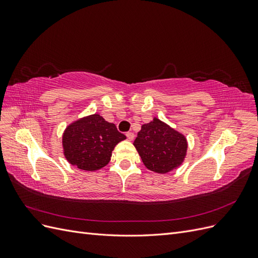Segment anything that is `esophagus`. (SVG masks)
Masks as SVG:
<instances>
[{"label":"esophagus","instance_id":"1","mask_svg":"<svg viewBox=\"0 0 258 258\" xmlns=\"http://www.w3.org/2000/svg\"><path fill=\"white\" fill-rule=\"evenodd\" d=\"M126 137H127V139L129 140V141H132V140L135 139V135L132 134V132H127V134H126Z\"/></svg>","mask_w":258,"mask_h":258}]
</instances>
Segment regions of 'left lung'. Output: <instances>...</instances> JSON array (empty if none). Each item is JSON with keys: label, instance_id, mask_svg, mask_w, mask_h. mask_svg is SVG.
<instances>
[{"label": "left lung", "instance_id": "obj_1", "mask_svg": "<svg viewBox=\"0 0 258 258\" xmlns=\"http://www.w3.org/2000/svg\"><path fill=\"white\" fill-rule=\"evenodd\" d=\"M144 166L156 173H168L182 165L186 157L187 140L157 117L142 124L135 140Z\"/></svg>", "mask_w": 258, "mask_h": 258}]
</instances>
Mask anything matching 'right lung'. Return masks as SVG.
Returning a JSON list of instances; mask_svg holds the SVG:
<instances>
[{"mask_svg": "<svg viewBox=\"0 0 258 258\" xmlns=\"http://www.w3.org/2000/svg\"><path fill=\"white\" fill-rule=\"evenodd\" d=\"M126 136L99 114L85 116L70 123L62 136L66 159L84 171H97L111 160L114 147Z\"/></svg>", "mask_w": 258, "mask_h": 258, "instance_id": "obj_1", "label": "right lung"}]
</instances>
